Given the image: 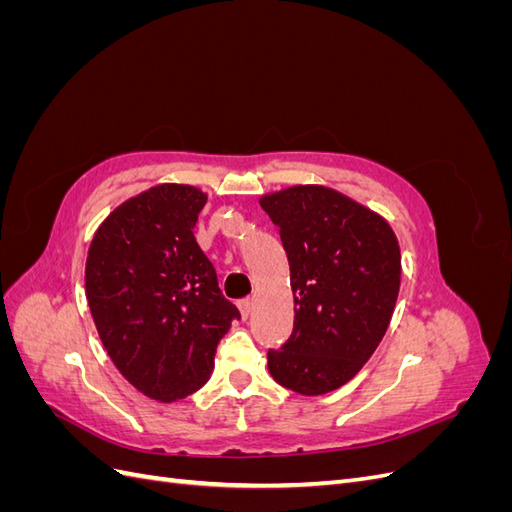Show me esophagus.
<instances>
[{
	"label": "esophagus",
	"mask_w": 512,
	"mask_h": 512,
	"mask_svg": "<svg viewBox=\"0 0 512 512\" xmlns=\"http://www.w3.org/2000/svg\"><path fill=\"white\" fill-rule=\"evenodd\" d=\"M252 309H254V301L252 299H243L239 301V312H241V318L247 320L252 316Z\"/></svg>",
	"instance_id": "1"
}]
</instances>
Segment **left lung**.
<instances>
[{
  "instance_id": "1",
  "label": "left lung",
  "mask_w": 512,
  "mask_h": 512,
  "mask_svg": "<svg viewBox=\"0 0 512 512\" xmlns=\"http://www.w3.org/2000/svg\"><path fill=\"white\" fill-rule=\"evenodd\" d=\"M280 228L290 265L294 327L269 350L271 376L301 395H322L359 374L389 329L401 254L378 213L322 185L260 198Z\"/></svg>"
}]
</instances>
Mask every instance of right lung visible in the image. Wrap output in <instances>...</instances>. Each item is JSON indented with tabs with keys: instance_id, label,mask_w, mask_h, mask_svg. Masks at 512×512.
Segmentation results:
<instances>
[{
	"instance_id": "add662e5",
	"label": "right lung",
	"mask_w": 512,
	"mask_h": 512,
	"mask_svg": "<svg viewBox=\"0 0 512 512\" xmlns=\"http://www.w3.org/2000/svg\"><path fill=\"white\" fill-rule=\"evenodd\" d=\"M207 194L164 183L126 200L89 245L85 288L102 344L143 395L196 393L239 309L194 239Z\"/></svg>"
}]
</instances>
